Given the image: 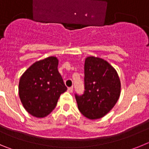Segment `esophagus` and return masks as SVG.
I'll return each instance as SVG.
<instances>
[{"mask_svg": "<svg viewBox=\"0 0 149 149\" xmlns=\"http://www.w3.org/2000/svg\"><path fill=\"white\" fill-rule=\"evenodd\" d=\"M68 93H72V92H73V87H72H72H68Z\"/></svg>", "mask_w": 149, "mask_h": 149, "instance_id": "obj_1", "label": "esophagus"}]
</instances>
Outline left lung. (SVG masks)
<instances>
[{"label":"left lung","mask_w":149,"mask_h":149,"mask_svg":"<svg viewBox=\"0 0 149 149\" xmlns=\"http://www.w3.org/2000/svg\"><path fill=\"white\" fill-rule=\"evenodd\" d=\"M84 93L75 94L77 107L89 119L102 118L120 96L121 83L115 68L106 60L88 56L84 64Z\"/></svg>","instance_id":"left-lung-1"}]
</instances>
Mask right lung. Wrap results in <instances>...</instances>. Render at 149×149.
I'll return each mask as SVG.
<instances>
[{
    "mask_svg": "<svg viewBox=\"0 0 149 149\" xmlns=\"http://www.w3.org/2000/svg\"><path fill=\"white\" fill-rule=\"evenodd\" d=\"M57 67V58L49 56L34 63L21 77L19 97L33 116H47L55 108L60 95L67 90Z\"/></svg>",
    "mask_w": 149,
    "mask_h": 149,
    "instance_id": "1",
    "label": "right lung"
}]
</instances>
